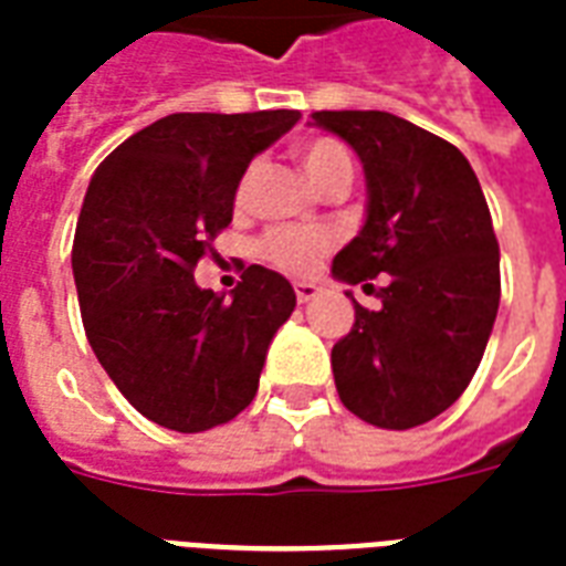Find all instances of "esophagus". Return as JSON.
Returning <instances> with one entry per match:
<instances>
[{
	"label": "esophagus",
	"instance_id": "1",
	"mask_svg": "<svg viewBox=\"0 0 566 566\" xmlns=\"http://www.w3.org/2000/svg\"><path fill=\"white\" fill-rule=\"evenodd\" d=\"M319 292H323V286H316V283H295V298H298V304H307V301L319 298Z\"/></svg>",
	"mask_w": 566,
	"mask_h": 566
}]
</instances>
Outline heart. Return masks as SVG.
<instances>
[{"label":"heart","mask_w":566,"mask_h":566,"mask_svg":"<svg viewBox=\"0 0 566 566\" xmlns=\"http://www.w3.org/2000/svg\"><path fill=\"white\" fill-rule=\"evenodd\" d=\"M301 168L316 189L353 180V159L340 142L316 138L301 147ZM243 192V187H241ZM334 234L323 226H280L262 238V255L286 274H311L332 253Z\"/></svg>","instance_id":"obj_1"}]
</instances>
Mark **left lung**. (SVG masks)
<instances>
[{
  "label": "left lung",
  "instance_id": "left-lung-1",
  "mask_svg": "<svg viewBox=\"0 0 566 566\" xmlns=\"http://www.w3.org/2000/svg\"><path fill=\"white\" fill-rule=\"evenodd\" d=\"M365 165L368 217L334 255L349 286L386 277L382 307L356 298V323L332 349L349 413L407 431L449 410L468 389L501 304V250L464 153L386 111H316ZM353 295V292H346Z\"/></svg>",
  "mask_w": 566,
  "mask_h": 566
}]
</instances>
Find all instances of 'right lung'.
I'll return each mask as SVG.
<instances>
[{
  "label": "right lung",
  "mask_w": 566,
  "mask_h": 566,
  "mask_svg": "<svg viewBox=\"0 0 566 566\" xmlns=\"http://www.w3.org/2000/svg\"><path fill=\"white\" fill-rule=\"evenodd\" d=\"M298 119V111L168 114L90 180L72 247L86 340L150 422L198 434L255 398L295 292L277 271L250 265L226 298L198 289L192 271L232 222L247 165Z\"/></svg>",
  "instance_id": "right-lung-1"
}]
</instances>
